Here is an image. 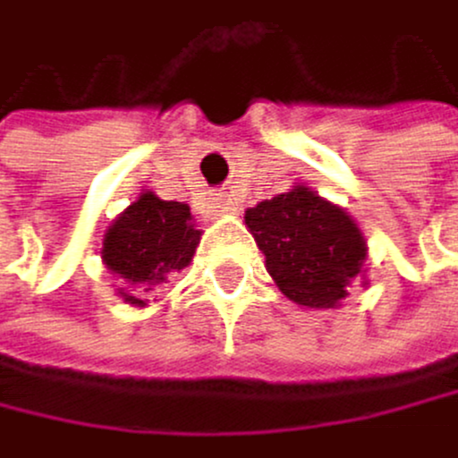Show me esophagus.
<instances>
[{"instance_id":"1","label":"esophagus","mask_w":458,"mask_h":458,"mask_svg":"<svg viewBox=\"0 0 458 458\" xmlns=\"http://www.w3.org/2000/svg\"><path fill=\"white\" fill-rule=\"evenodd\" d=\"M216 208H222V213H236V205H233V202H227V199H222V202H219Z\"/></svg>"}]
</instances>
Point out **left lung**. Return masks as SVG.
<instances>
[{
    "label": "left lung",
    "mask_w": 458,
    "mask_h": 458,
    "mask_svg": "<svg viewBox=\"0 0 458 458\" xmlns=\"http://www.w3.org/2000/svg\"><path fill=\"white\" fill-rule=\"evenodd\" d=\"M279 291L305 308H336L365 262V239L342 208L310 188L265 199L245 213Z\"/></svg>",
    "instance_id": "obj_1"
}]
</instances>
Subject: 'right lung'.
<instances>
[{"mask_svg": "<svg viewBox=\"0 0 458 458\" xmlns=\"http://www.w3.org/2000/svg\"><path fill=\"white\" fill-rule=\"evenodd\" d=\"M199 236L191 222V208L182 202H165L150 191L139 196L122 216L110 225L102 245V259L116 276L139 291H150L193 259ZM131 305L142 299L124 293Z\"/></svg>", "mask_w": 458, "mask_h": 458, "instance_id": "right-lung-1", "label": "right lung"}]
</instances>
